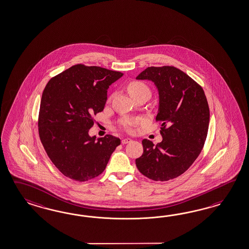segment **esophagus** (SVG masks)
Listing matches in <instances>:
<instances>
[{
  "mask_svg": "<svg viewBox=\"0 0 249 249\" xmlns=\"http://www.w3.org/2000/svg\"><path fill=\"white\" fill-rule=\"evenodd\" d=\"M132 140H131L130 138H125V139H123V140H122V143H123V144H126L128 142H130Z\"/></svg>",
  "mask_w": 249,
  "mask_h": 249,
  "instance_id": "34e87169",
  "label": "esophagus"
}]
</instances>
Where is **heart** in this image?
<instances>
[{
	"mask_svg": "<svg viewBox=\"0 0 249 249\" xmlns=\"http://www.w3.org/2000/svg\"><path fill=\"white\" fill-rule=\"evenodd\" d=\"M128 92L130 93V95L134 98L135 96H140L142 94H149L151 95V90L149 89V87L146 84L138 81V80H133L131 82H129L127 85ZM120 124L124 130H126L127 132H134V122L128 120V119H123L120 121Z\"/></svg>",
	"mask_w": 249,
	"mask_h": 249,
	"instance_id": "b5f03b06",
	"label": "heart"
}]
</instances>
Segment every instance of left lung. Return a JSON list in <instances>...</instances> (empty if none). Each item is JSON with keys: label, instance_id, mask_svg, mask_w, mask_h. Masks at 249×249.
Wrapping results in <instances>:
<instances>
[{"label": "left lung", "instance_id": "8db88e82", "mask_svg": "<svg viewBox=\"0 0 249 249\" xmlns=\"http://www.w3.org/2000/svg\"><path fill=\"white\" fill-rule=\"evenodd\" d=\"M136 79L153 81L159 92L156 121L161 122L162 141L154 145L143 139V153L135 160L139 172L166 181L184 173L198 158L207 138L210 108L204 90L172 66L149 67Z\"/></svg>", "mask_w": 249, "mask_h": 249}]
</instances>
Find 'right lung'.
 <instances>
[{
	"instance_id": "obj_1",
	"label": "right lung",
	"mask_w": 249,
	"mask_h": 249,
	"mask_svg": "<svg viewBox=\"0 0 249 249\" xmlns=\"http://www.w3.org/2000/svg\"><path fill=\"white\" fill-rule=\"evenodd\" d=\"M124 74L101 67L72 66L52 77L40 101L39 138L53 164L68 178L87 181L100 175L121 143L111 134H89L93 115L104 110L111 84Z\"/></svg>"
}]
</instances>
